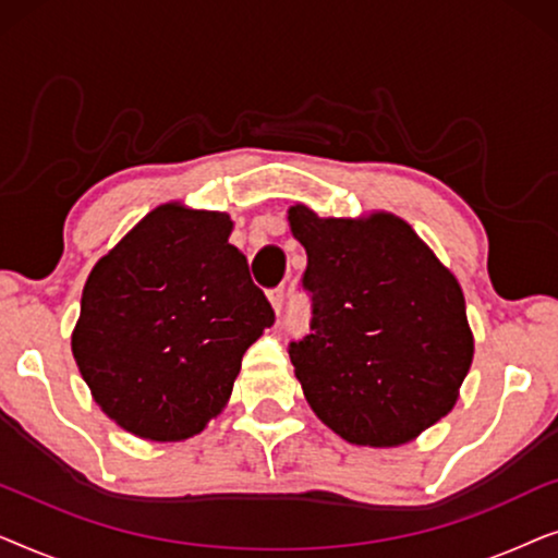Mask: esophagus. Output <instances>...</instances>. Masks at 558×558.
Wrapping results in <instances>:
<instances>
[{
  "mask_svg": "<svg viewBox=\"0 0 558 558\" xmlns=\"http://www.w3.org/2000/svg\"><path fill=\"white\" fill-rule=\"evenodd\" d=\"M269 300H271V307L277 315H281V310H284V287H277L269 292Z\"/></svg>",
  "mask_w": 558,
  "mask_h": 558,
  "instance_id": "obj_1",
  "label": "esophagus"
}]
</instances>
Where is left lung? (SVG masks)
Segmentation results:
<instances>
[{
    "label": "left lung",
    "instance_id": "1",
    "mask_svg": "<svg viewBox=\"0 0 558 558\" xmlns=\"http://www.w3.org/2000/svg\"><path fill=\"white\" fill-rule=\"evenodd\" d=\"M307 251L310 332L289 357L310 407L342 439L396 447L449 414L472 363L457 279L403 220L289 210Z\"/></svg>",
    "mask_w": 558,
    "mask_h": 558
}]
</instances>
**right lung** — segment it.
Listing matches in <instances>:
<instances>
[{"instance_id":"add662e5","label":"right lung","mask_w":558,"mask_h":558,"mask_svg":"<svg viewBox=\"0 0 558 558\" xmlns=\"http://www.w3.org/2000/svg\"><path fill=\"white\" fill-rule=\"evenodd\" d=\"M226 213L159 205L83 287L73 355L98 407L151 441L193 437L226 407L274 310Z\"/></svg>"}]
</instances>
